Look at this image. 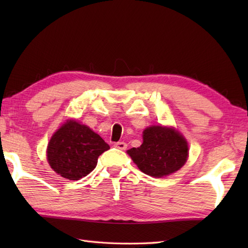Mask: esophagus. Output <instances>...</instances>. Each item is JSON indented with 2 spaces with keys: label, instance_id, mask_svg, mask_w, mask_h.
<instances>
[{
  "label": "esophagus",
  "instance_id": "esophagus-1",
  "mask_svg": "<svg viewBox=\"0 0 248 248\" xmlns=\"http://www.w3.org/2000/svg\"><path fill=\"white\" fill-rule=\"evenodd\" d=\"M114 146L116 147V148H118L120 150H124L125 148H127V144L124 143V141H117V143H115Z\"/></svg>",
  "mask_w": 248,
  "mask_h": 248
}]
</instances>
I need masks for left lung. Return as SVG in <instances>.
Returning <instances> with one entry per match:
<instances>
[{
	"instance_id": "1",
	"label": "left lung",
	"mask_w": 248,
	"mask_h": 248,
	"mask_svg": "<svg viewBox=\"0 0 248 248\" xmlns=\"http://www.w3.org/2000/svg\"><path fill=\"white\" fill-rule=\"evenodd\" d=\"M127 152L146 175L162 178L186 164L188 146L183 135L173 128L151 125L144 130L143 144Z\"/></svg>"
}]
</instances>
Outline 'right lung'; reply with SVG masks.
<instances>
[{
  "label": "right lung",
  "instance_id": "add662e5",
  "mask_svg": "<svg viewBox=\"0 0 248 248\" xmlns=\"http://www.w3.org/2000/svg\"><path fill=\"white\" fill-rule=\"evenodd\" d=\"M109 146L87 125L69 119L52 135L46 157L52 170L68 180H80L97 166Z\"/></svg>",
  "mask_w": 248,
  "mask_h": 248
}]
</instances>
